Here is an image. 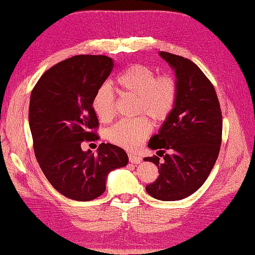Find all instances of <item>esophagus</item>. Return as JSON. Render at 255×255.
Wrapping results in <instances>:
<instances>
[{
	"label": "esophagus",
	"mask_w": 255,
	"mask_h": 255,
	"mask_svg": "<svg viewBox=\"0 0 255 255\" xmlns=\"http://www.w3.org/2000/svg\"><path fill=\"white\" fill-rule=\"evenodd\" d=\"M128 161L133 163V164H138V163L142 162V158L137 155L134 154H128Z\"/></svg>",
	"instance_id": "obj_1"
}]
</instances>
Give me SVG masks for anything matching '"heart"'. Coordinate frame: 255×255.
I'll return each mask as SVG.
<instances>
[{
    "label": "heart",
    "instance_id": "b5f03b06",
    "mask_svg": "<svg viewBox=\"0 0 255 255\" xmlns=\"http://www.w3.org/2000/svg\"><path fill=\"white\" fill-rule=\"evenodd\" d=\"M120 93L136 99L135 113L146 114L153 121H165L174 109L179 85L171 74L156 76V72L147 65H129L117 78ZM93 109L101 122L112 121L117 114V98L109 85H102L93 98ZM152 132L147 118L141 115L132 120H123L108 131L109 141L127 150H135Z\"/></svg>",
    "mask_w": 255,
    "mask_h": 255
}]
</instances>
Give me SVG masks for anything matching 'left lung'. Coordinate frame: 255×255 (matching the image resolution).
I'll return each mask as SVG.
<instances>
[{
    "mask_svg": "<svg viewBox=\"0 0 255 255\" xmlns=\"http://www.w3.org/2000/svg\"><path fill=\"white\" fill-rule=\"evenodd\" d=\"M160 55L175 71L179 95L147 144L152 150L171 153L162 154L163 162L156 155L144 158L158 169L157 179L145 190L154 199L177 201L198 191L212 171L222 142V112L213 84L198 65L172 53Z\"/></svg>",
    "mask_w": 255,
    "mask_h": 255,
    "instance_id": "8db88e82",
    "label": "left lung"
}]
</instances>
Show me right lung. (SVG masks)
I'll return each mask as SVG.
<instances>
[{"label":"right lung","mask_w":255,"mask_h":255,"mask_svg":"<svg viewBox=\"0 0 255 255\" xmlns=\"http://www.w3.org/2000/svg\"><path fill=\"white\" fill-rule=\"evenodd\" d=\"M113 70L105 55H75L44 72L32 90L28 122L38 165L61 194L91 201L105 191L110 171L128 164L123 148L101 143L98 154L81 144L99 140L93 98Z\"/></svg>","instance_id":"1"}]
</instances>
